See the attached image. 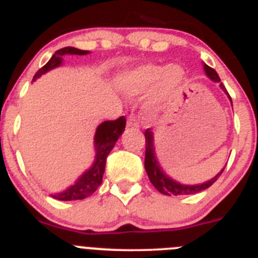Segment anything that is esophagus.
Returning a JSON list of instances; mask_svg holds the SVG:
<instances>
[{
	"label": "esophagus",
	"mask_w": 258,
	"mask_h": 258,
	"mask_svg": "<svg viewBox=\"0 0 258 258\" xmlns=\"http://www.w3.org/2000/svg\"><path fill=\"white\" fill-rule=\"evenodd\" d=\"M127 126H133V127L139 126L138 120H137V117L134 116V115H129V116H127Z\"/></svg>",
	"instance_id": "obj_1"
}]
</instances>
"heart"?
Here are the masks:
<instances>
[{
	"mask_svg": "<svg viewBox=\"0 0 258 258\" xmlns=\"http://www.w3.org/2000/svg\"><path fill=\"white\" fill-rule=\"evenodd\" d=\"M183 82L181 66L145 63L121 73L116 78V87L129 98H137L153 91V103L158 105L172 98Z\"/></svg>",
	"mask_w": 258,
	"mask_h": 258,
	"instance_id": "obj_1",
	"label": "heart"
}]
</instances>
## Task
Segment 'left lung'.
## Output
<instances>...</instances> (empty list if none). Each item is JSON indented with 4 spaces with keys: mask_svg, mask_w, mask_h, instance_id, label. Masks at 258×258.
<instances>
[{
    "mask_svg": "<svg viewBox=\"0 0 258 258\" xmlns=\"http://www.w3.org/2000/svg\"><path fill=\"white\" fill-rule=\"evenodd\" d=\"M203 69L206 72V75L214 82H220V78L217 75V73L215 72L212 68H210L209 65H203ZM220 87L224 92L229 96L228 91L224 87L223 83H220ZM231 102V97L229 96ZM146 137V156H145V167L146 171H147V175L150 178V181L152 183V185L157 189L158 192L162 193L165 196H183V195H195V193L201 192V190H205L209 186H211L215 181L217 180V178L223 174L224 167L219 174H217L215 178H212L211 180L205 181L202 184H196V185H184V184L178 183V181L172 180L170 176H167L162 169L160 167L157 162V158L155 156V148H153V134L151 132V129H147L145 132Z\"/></svg>",
    "mask_w": 258,
    "mask_h": 258,
    "instance_id": "1",
    "label": "left lung"
}]
</instances>
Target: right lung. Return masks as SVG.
<instances>
[{
	"instance_id": "1",
	"label": "right lung",
	"mask_w": 258,
	"mask_h": 258,
	"mask_svg": "<svg viewBox=\"0 0 258 258\" xmlns=\"http://www.w3.org/2000/svg\"><path fill=\"white\" fill-rule=\"evenodd\" d=\"M88 51L74 48V47H63L55 52V55L52 56L51 60L38 70L37 74L34 75L35 80L41 77L44 73L49 72L53 68H57L62 62L63 55H87ZM125 125H126V119L124 116L119 117L116 120H108L103 121L102 124L98 125L96 134H94V147H96V158L92 165L91 169L87 170L82 176L77 180L74 185L63 190L61 193H56L52 197L60 201H75V200H84L89 197L97 190V188L101 185L105 172L106 158L108 153L113 148L116 141L121 133L124 132Z\"/></svg>"
}]
</instances>
